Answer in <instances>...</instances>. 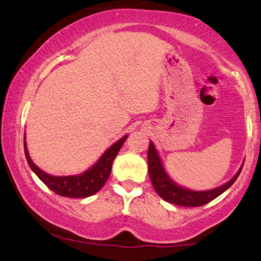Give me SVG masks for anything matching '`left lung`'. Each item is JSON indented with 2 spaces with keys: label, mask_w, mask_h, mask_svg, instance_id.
I'll return each instance as SVG.
<instances>
[{
  "label": "left lung",
  "mask_w": 261,
  "mask_h": 261,
  "mask_svg": "<svg viewBox=\"0 0 261 261\" xmlns=\"http://www.w3.org/2000/svg\"><path fill=\"white\" fill-rule=\"evenodd\" d=\"M147 160L149 179H151L155 193L162 199L166 200V201L174 203V205L185 206V207L202 206L205 203L212 201L214 199H216L221 194H223L237 180L244 164L242 163L241 168L238 169V172L236 173L230 180L220 185V187L208 189V190H191V189L181 187V185H179L178 182L170 178L168 172L164 168L161 155L158 153L157 148L154 147L152 141H149Z\"/></svg>",
  "instance_id": "8db88e82"
}]
</instances>
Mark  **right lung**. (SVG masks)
Here are the masks:
<instances>
[{
    "instance_id": "add662e5",
    "label": "right lung",
    "mask_w": 261,
    "mask_h": 261,
    "mask_svg": "<svg viewBox=\"0 0 261 261\" xmlns=\"http://www.w3.org/2000/svg\"><path fill=\"white\" fill-rule=\"evenodd\" d=\"M127 139V135L121 137L120 140L113 143L109 148L100 155L99 160L95 162L94 164L85 170L81 174L74 175H51L49 173L44 172L43 169L35 166L34 162L32 161L29 155L28 147H27L25 134H24V153L27 162L33 172L37 174V176L41 181L46 185L47 188L51 189L54 193L58 195L66 196V197H74V199H81V197H88L94 195L95 193L103 188L106 181L109 178L112 173L113 162L115 160L116 154L120 151L121 146Z\"/></svg>"
}]
</instances>
